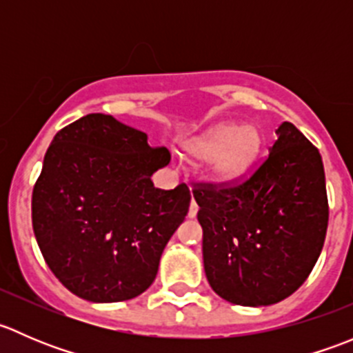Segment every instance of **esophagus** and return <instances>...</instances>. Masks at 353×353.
Segmentation results:
<instances>
[{"label": "esophagus", "instance_id": "obj_1", "mask_svg": "<svg viewBox=\"0 0 353 353\" xmlns=\"http://www.w3.org/2000/svg\"><path fill=\"white\" fill-rule=\"evenodd\" d=\"M196 213H198V205H196V201H191V205H190V212H188V216H190V219H194V216H196Z\"/></svg>", "mask_w": 353, "mask_h": 353}]
</instances>
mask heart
Instances as JSON below:
<instances>
[{
	"instance_id": "heart-1",
	"label": "heart",
	"mask_w": 353,
	"mask_h": 353,
	"mask_svg": "<svg viewBox=\"0 0 353 353\" xmlns=\"http://www.w3.org/2000/svg\"><path fill=\"white\" fill-rule=\"evenodd\" d=\"M263 133L254 124H213L184 141L183 150L193 163L205 162V174L212 183L229 184L241 179L258 160Z\"/></svg>"
}]
</instances>
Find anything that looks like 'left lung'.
Instances as JSON below:
<instances>
[{"instance_id": "1", "label": "left lung", "mask_w": 353, "mask_h": 353, "mask_svg": "<svg viewBox=\"0 0 353 353\" xmlns=\"http://www.w3.org/2000/svg\"><path fill=\"white\" fill-rule=\"evenodd\" d=\"M275 133L268 159L244 183L193 191L210 287L245 307L294 294L314 268L328 227L318 148L287 121Z\"/></svg>"}]
</instances>
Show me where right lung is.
Masks as SVG:
<instances>
[{
    "instance_id": "add662e5",
    "label": "right lung",
    "mask_w": 353,
    "mask_h": 353,
    "mask_svg": "<svg viewBox=\"0 0 353 353\" xmlns=\"http://www.w3.org/2000/svg\"><path fill=\"white\" fill-rule=\"evenodd\" d=\"M170 154L109 114L63 128L32 193V227L56 279L85 301L133 299L154 283L160 256L190 210L184 184L157 190Z\"/></svg>"
}]
</instances>
